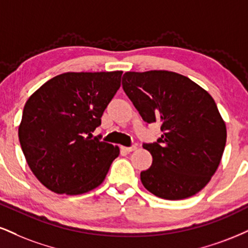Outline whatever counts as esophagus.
<instances>
[{"mask_svg":"<svg viewBox=\"0 0 248 248\" xmlns=\"http://www.w3.org/2000/svg\"><path fill=\"white\" fill-rule=\"evenodd\" d=\"M121 149H122V150L126 151V153H132V151L136 150V147H135V145H132V147H122Z\"/></svg>","mask_w":248,"mask_h":248,"instance_id":"obj_1","label":"esophagus"}]
</instances>
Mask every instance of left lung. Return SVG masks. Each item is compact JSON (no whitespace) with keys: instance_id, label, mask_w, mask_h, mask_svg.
<instances>
[{"instance_id":"obj_1","label":"left lung","mask_w":248,"mask_h":248,"mask_svg":"<svg viewBox=\"0 0 248 248\" xmlns=\"http://www.w3.org/2000/svg\"><path fill=\"white\" fill-rule=\"evenodd\" d=\"M122 88L147 124L163 134L144 143L153 165L141 172L143 186L165 200L195 195L218 169L226 126L213 97L188 77L168 70L127 71Z\"/></svg>"}]
</instances>
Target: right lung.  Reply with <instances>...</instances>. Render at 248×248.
Instances as JSON below:
<instances>
[{
    "mask_svg": "<svg viewBox=\"0 0 248 248\" xmlns=\"http://www.w3.org/2000/svg\"><path fill=\"white\" fill-rule=\"evenodd\" d=\"M122 71L64 73L26 101L18 137L37 179L52 192L78 195L103 183L119 147L92 133L120 88Z\"/></svg>",
    "mask_w": 248,
    "mask_h": 248,
    "instance_id": "obj_1",
    "label": "right lung"
}]
</instances>
